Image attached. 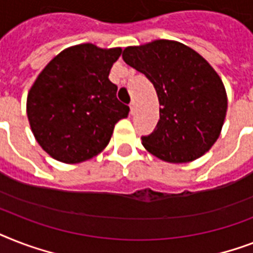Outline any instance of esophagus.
Segmentation results:
<instances>
[{
    "instance_id": "obj_1",
    "label": "esophagus",
    "mask_w": 253,
    "mask_h": 253,
    "mask_svg": "<svg viewBox=\"0 0 253 253\" xmlns=\"http://www.w3.org/2000/svg\"><path fill=\"white\" fill-rule=\"evenodd\" d=\"M135 110H136V106H135V102H131L130 103V114L134 115L135 114Z\"/></svg>"
}]
</instances>
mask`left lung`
<instances>
[{
  "mask_svg": "<svg viewBox=\"0 0 253 253\" xmlns=\"http://www.w3.org/2000/svg\"><path fill=\"white\" fill-rule=\"evenodd\" d=\"M126 64L154 84L160 119L142 136L150 154L168 163H189L208 152L219 138L227 111L224 85L211 65L188 45L154 41L126 47Z\"/></svg>",
  "mask_w": 253,
  "mask_h": 253,
  "instance_id": "8db88e82",
  "label": "left lung"
}]
</instances>
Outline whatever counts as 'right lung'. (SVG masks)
<instances>
[{
  "instance_id": "right-lung-1",
  "label": "right lung",
  "mask_w": 253,
  "mask_h": 253,
  "mask_svg": "<svg viewBox=\"0 0 253 253\" xmlns=\"http://www.w3.org/2000/svg\"><path fill=\"white\" fill-rule=\"evenodd\" d=\"M122 48L91 43L61 51L39 73L27 95V118L39 146L61 163L76 164L98 155L115 123L130 107L117 98L109 73Z\"/></svg>"
}]
</instances>
